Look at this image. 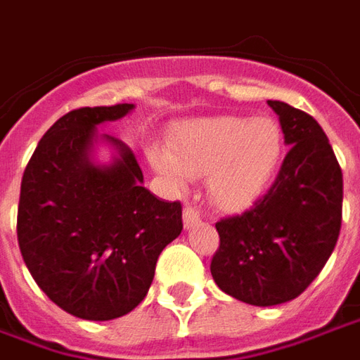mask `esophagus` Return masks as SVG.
Listing matches in <instances>:
<instances>
[{"mask_svg": "<svg viewBox=\"0 0 360 360\" xmlns=\"http://www.w3.org/2000/svg\"><path fill=\"white\" fill-rule=\"evenodd\" d=\"M183 224H185L187 229L200 224V212H198V208H195L193 204H187V206H185V210H183Z\"/></svg>", "mask_w": 360, "mask_h": 360, "instance_id": "34e87169", "label": "esophagus"}]
</instances>
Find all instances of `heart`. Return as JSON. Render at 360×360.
Masks as SVG:
<instances>
[{
  "label": "heart",
  "instance_id": "heart-1",
  "mask_svg": "<svg viewBox=\"0 0 360 360\" xmlns=\"http://www.w3.org/2000/svg\"><path fill=\"white\" fill-rule=\"evenodd\" d=\"M283 131L271 117L198 119L181 125L172 149L148 148L156 172L183 185L191 175H208V191L224 210H243L262 195L283 156Z\"/></svg>",
  "mask_w": 360,
  "mask_h": 360
}]
</instances>
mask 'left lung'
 <instances>
[{"instance_id": "left-lung-1", "label": "left lung", "mask_w": 360, "mask_h": 360, "mask_svg": "<svg viewBox=\"0 0 360 360\" xmlns=\"http://www.w3.org/2000/svg\"><path fill=\"white\" fill-rule=\"evenodd\" d=\"M291 148L252 208L216 224L210 271L224 293L255 307L299 297L322 271L341 229L343 175L316 119L268 100Z\"/></svg>"}]
</instances>
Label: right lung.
Segmentation results:
<instances>
[{"instance_id":"1","label":"right lung","mask_w":360,"mask_h":360,"mask_svg":"<svg viewBox=\"0 0 360 360\" xmlns=\"http://www.w3.org/2000/svg\"><path fill=\"white\" fill-rule=\"evenodd\" d=\"M133 103L79 108L44 134L20 183L17 237L28 271L69 314L113 320L146 297L160 252L183 229L179 200L142 187L133 150L117 139L108 167L90 162L96 125L115 121Z\"/></svg>"}]
</instances>
